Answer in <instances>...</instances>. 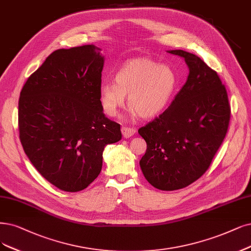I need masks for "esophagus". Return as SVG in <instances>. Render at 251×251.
Instances as JSON below:
<instances>
[{
	"mask_svg": "<svg viewBox=\"0 0 251 251\" xmlns=\"http://www.w3.org/2000/svg\"><path fill=\"white\" fill-rule=\"evenodd\" d=\"M121 131H122V134H123V136H124L125 138L131 137V136L136 132L135 129L129 128V127H125V126L122 127V129H121Z\"/></svg>",
	"mask_w": 251,
	"mask_h": 251,
	"instance_id": "obj_1",
	"label": "esophagus"
}]
</instances>
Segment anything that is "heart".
Instances as JSON below:
<instances>
[{
    "instance_id": "1",
    "label": "heart",
    "mask_w": 251,
    "mask_h": 251,
    "mask_svg": "<svg viewBox=\"0 0 251 251\" xmlns=\"http://www.w3.org/2000/svg\"><path fill=\"white\" fill-rule=\"evenodd\" d=\"M115 80L99 86L100 104L108 117L117 115L128 95L132 115L154 118L170 105L178 87V77L171 66L148 58L125 62L116 72Z\"/></svg>"
}]
</instances>
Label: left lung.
Instances as JSON below:
<instances>
[{
	"instance_id": "1",
	"label": "left lung",
	"mask_w": 251,
	"mask_h": 251,
	"mask_svg": "<svg viewBox=\"0 0 251 251\" xmlns=\"http://www.w3.org/2000/svg\"><path fill=\"white\" fill-rule=\"evenodd\" d=\"M187 64L189 74L171 105L138 129L147 143L140 165L147 181L160 190L188 186L206 173L227 132L230 118L226 87L198 55L168 50Z\"/></svg>"
}]
</instances>
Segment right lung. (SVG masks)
Here are the masks:
<instances>
[{"mask_svg":"<svg viewBox=\"0 0 251 251\" xmlns=\"http://www.w3.org/2000/svg\"><path fill=\"white\" fill-rule=\"evenodd\" d=\"M89 44L58 50L27 78L18 101L24 151L61 190L87 188L102 169L106 145L122 138L99 101L104 57Z\"/></svg>","mask_w":251,"mask_h":251,"instance_id":"obj_1","label":"right lung"}]
</instances>
